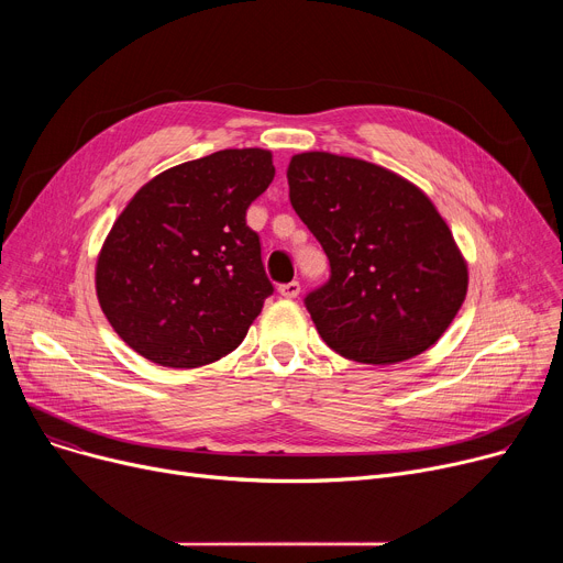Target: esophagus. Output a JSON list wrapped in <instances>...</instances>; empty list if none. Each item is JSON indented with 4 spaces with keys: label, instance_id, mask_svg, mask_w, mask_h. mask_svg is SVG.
<instances>
[{
    "label": "esophagus",
    "instance_id": "obj_1",
    "mask_svg": "<svg viewBox=\"0 0 563 563\" xmlns=\"http://www.w3.org/2000/svg\"><path fill=\"white\" fill-rule=\"evenodd\" d=\"M278 291H280V297H285V299H297L299 291H301V285L297 280H291V283L280 285Z\"/></svg>",
    "mask_w": 563,
    "mask_h": 563
}]
</instances>
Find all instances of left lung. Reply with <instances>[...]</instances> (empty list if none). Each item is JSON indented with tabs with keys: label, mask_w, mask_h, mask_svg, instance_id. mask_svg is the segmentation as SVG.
<instances>
[{
	"label": "left lung",
	"mask_w": 563,
	"mask_h": 563,
	"mask_svg": "<svg viewBox=\"0 0 563 563\" xmlns=\"http://www.w3.org/2000/svg\"><path fill=\"white\" fill-rule=\"evenodd\" d=\"M294 212L331 262L306 308L340 356L395 365L450 329L467 294V262L431 198L406 177L323 151L287 166Z\"/></svg>",
	"instance_id": "1"
}]
</instances>
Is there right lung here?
Returning a JSON list of instances; mask_svg holds the SVG:
<instances>
[{"instance_id":"add662e5","label":"right lung","mask_w":563,"mask_h":563,"mask_svg":"<svg viewBox=\"0 0 563 563\" xmlns=\"http://www.w3.org/2000/svg\"><path fill=\"white\" fill-rule=\"evenodd\" d=\"M276 175L272 153L230 147L145 183L96 264L111 329L162 367L210 365L242 344L274 291L249 205Z\"/></svg>"}]
</instances>
